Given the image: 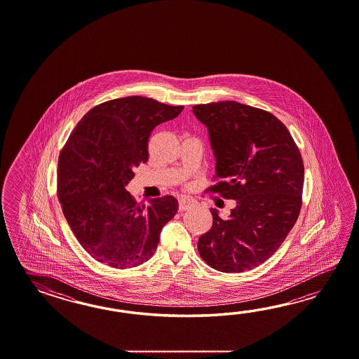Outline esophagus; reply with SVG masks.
I'll list each match as a JSON object with an SVG mask.
<instances>
[{
	"instance_id": "obj_1",
	"label": "esophagus",
	"mask_w": 359,
	"mask_h": 359,
	"mask_svg": "<svg viewBox=\"0 0 359 359\" xmlns=\"http://www.w3.org/2000/svg\"><path fill=\"white\" fill-rule=\"evenodd\" d=\"M192 205H194V201L191 198H180V201H178V210L180 212H184V210L190 209Z\"/></svg>"
}]
</instances>
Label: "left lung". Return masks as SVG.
<instances>
[{
  "label": "left lung",
  "mask_w": 359,
  "mask_h": 359,
  "mask_svg": "<svg viewBox=\"0 0 359 359\" xmlns=\"http://www.w3.org/2000/svg\"><path fill=\"white\" fill-rule=\"evenodd\" d=\"M209 130L215 184L206 192L235 200L229 219L210 209L213 226L198 237L208 266L240 273L283 245L302 209L304 164L290 132L269 111L236 101L192 107Z\"/></svg>",
  "instance_id": "obj_1"
}]
</instances>
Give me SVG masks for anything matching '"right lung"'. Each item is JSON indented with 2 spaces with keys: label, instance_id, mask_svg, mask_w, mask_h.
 I'll return each mask as SVG.
<instances>
[{
  "label": "right lung",
  "instance_id": "add662e5",
  "mask_svg": "<svg viewBox=\"0 0 359 359\" xmlns=\"http://www.w3.org/2000/svg\"><path fill=\"white\" fill-rule=\"evenodd\" d=\"M182 110L142 96L110 100L92 107L62 147L57 198L78 243L100 263L119 269L145 263L176 215L173 196L138 204L126 186L149 159L154 128Z\"/></svg>",
  "mask_w": 359,
  "mask_h": 359
}]
</instances>
